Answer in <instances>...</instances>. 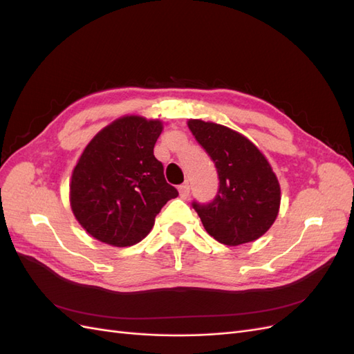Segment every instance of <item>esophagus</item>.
<instances>
[{"label": "esophagus", "mask_w": 354, "mask_h": 354, "mask_svg": "<svg viewBox=\"0 0 354 354\" xmlns=\"http://www.w3.org/2000/svg\"><path fill=\"white\" fill-rule=\"evenodd\" d=\"M178 194H180V198H181V199H187V196H189V194H190V186H189V183L180 185V186H178Z\"/></svg>", "instance_id": "1"}]
</instances>
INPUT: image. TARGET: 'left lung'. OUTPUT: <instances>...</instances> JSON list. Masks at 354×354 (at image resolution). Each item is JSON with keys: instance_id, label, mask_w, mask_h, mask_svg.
Returning a JSON list of instances; mask_svg holds the SVG:
<instances>
[{"instance_id": "obj_1", "label": "left lung", "mask_w": 354, "mask_h": 354, "mask_svg": "<svg viewBox=\"0 0 354 354\" xmlns=\"http://www.w3.org/2000/svg\"><path fill=\"white\" fill-rule=\"evenodd\" d=\"M196 142L218 174V192L208 203L192 202L203 227L220 243L252 242L270 229L281 205V187L270 164L248 138L230 128L190 120Z\"/></svg>"}]
</instances>
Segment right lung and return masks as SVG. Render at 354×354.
I'll return each instance as SVG.
<instances>
[{
  "instance_id": "add662e5",
  "label": "right lung",
  "mask_w": 354,
  "mask_h": 354,
  "mask_svg": "<svg viewBox=\"0 0 354 354\" xmlns=\"http://www.w3.org/2000/svg\"><path fill=\"white\" fill-rule=\"evenodd\" d=\"M160 131L158 120L124 116L84 149L72 173L71 207L93 238L113 246L140 242L160 208L178 196L153 155Z\"/></svg>"
}]
</instances>
